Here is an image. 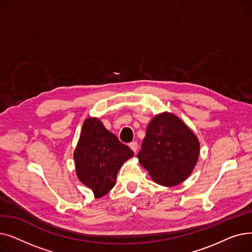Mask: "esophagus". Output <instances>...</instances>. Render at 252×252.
I'll return each instance as SVG.
<instances>
[{
	"label": "esophagus",
	"instance_id": "esophagus-1",
	"mask_svg": "<svg viewBox=\"0 0 252 252\" xmlns=\"http://www.w3.org/2000/svg\"><path fill=\"white\" fill-rule=\"evenodd\" d=\"M128 146H129V148L131 149V150H133L135 153L137 152V150H138V143L136 142V141H134V142H131V143H129V145H128Z\"/></svg>",
	"mask_w": 252,
	"mask_h": 252
}]
</instances>
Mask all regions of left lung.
I'll use <instances>...</instances> for the list:
<instances>
[{
  "mask_svg": "<svg viewBox=\"0 0 252 252\" xmlns=\"http://www.w3.org/2000/svg\"><path fill=\"white\" fill-rule=\"evenodd\" d=\"M199 154L200 143L193 130L176 114L165 111L148 124L137 156L156 184L175 187L192 174Z\"/></svg>",
  "mask_w": 252,
  "mask_h": 252,
  "instance_id": "obj_1",
  "label": "left lung"
}]
</instances>
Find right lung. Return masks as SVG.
I'll return each instance as SVG.
<instances>
[{
	"label": "right lung",
	"instance_id": "obj_1",
	"mask_svg": "<svg viewBox=\"0 0 252 252\" xmlns=\"http://www.w3.org/2000/svg\"><path fill=\"white\" fill-rule=\"evenodd\" d=\"M133 156L134 152L98 117H88L84 122L73 152L75 173L95 198L103 197L114 187L119 168Z\"/></svg>",
	"mask_w": 252,
	"mask_h": 252
}]
</instances>
